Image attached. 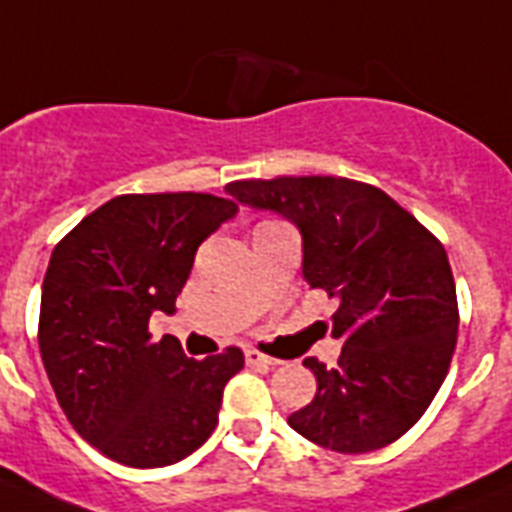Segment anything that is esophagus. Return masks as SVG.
Returning a JSON list of instances; mask_svg holds the SVG:
<instances>
[{"instance_id":"esophagus-1","label":"esophagus","mask_w":512,"mask_h":512,"mask_svg":"<svg viewBox=\"0 0 512 512\" xmlns=\"http://www.w3.org/2000/svg\"><path fill=\"white\" fill-rule=\"evenodd\" d=\"M244 359H247V364H252V367H265V369L281 364L278 359H273V356H265V354H260V351H255V349L244 351Z\"/></svg>"}]
</instances>
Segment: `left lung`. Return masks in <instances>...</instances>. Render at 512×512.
<instances>
[{
    "instance_id": "left-lung-1",
    "label": "left lung",
    "mask_w": 512,
    "mask_h": 512,
    "mask_svg": "<svg viewBox=\"0 0 512 512\" xmlns=\"http://www.w3.org/2000/svg\"><path fill=\"white\" fill-rule=\"evenodd\" d=\"M226 192L294 223L304 281L338 299V367L304 359L317 393L289 427L336 453H369L409 432L448 375L458 336L445 247L393 197L341 176L244 179Z\"/></svg>"
}]
</instances>
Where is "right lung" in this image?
<instances>
[{"label":"right lung","instance_id":"right-lung-1","mask_svg":"<svg viewBox=\"0 0 512 512\" xmlns=\"http://www.w3.org/2000/svg\"><path fill=\"white\" fill-rule=\"evenodd\" d=\"M203 192L114 197L54 247L41 291L38 346L77 435L111 461L161 468L195 453L218 424L239 349L195 362L153 343V312H176L197 247L236 216Z\"/></svg>","mask_w":512,"mask_h":512}]
</instances>
